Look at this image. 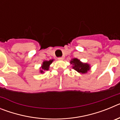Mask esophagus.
I'll return each mask as SVG.
<instances>
[{
    "mask_svg": "<svg viewBox=\"0 0 120 120\" xmlns=\"http://www.w3.org/2000/svg\"><path fill=\"white\" fill-rule=\"evenodd\" d=\"M58 59H59V60H63L64 58L63 57H59V58H58Z\"/></svg>",
    "mask_w": 120,
    "mask_h": 120,
    "instance_id": "34e87169",
    "label": "esophagus"
}]
</instances>
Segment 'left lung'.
Segmentation results:
<instances>
[{"mask_svg":"<svg viewBox=\"0 0 120 120\" xmlns=\"http://www.w3.org/2000/svg\"><path fill=\"white\" fill-rule=\"evenodd\" d=\"M70 64H72L73 68L77 71L78 73L85 74L86 73L90 70V65L87 63H83L77 58L72 59L70 61Z\"/></svg>","mask_w":120,"mask_h":120,"instance_id":"1","label":"left lung"}]
</instances>
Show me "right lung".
<instances>
[{
	"instance_id": "obj_1",
	"label": "right lung",
	"mask_w": 120,
	"mask_h": 120,
	"mask_svg": "<svg viewBox=\"0 0 120 120\" xmlns=\"http://www.w3.org/2000/svg\"><path fill=\"white\" fill-rule=\"evenodd\" d=\"M53 61V59H51L50 61H44L41 65V69L40 71V73H44L45 71L48 70L49 69L50 65L52 63Z\"/></svg>"
}]
</instances>
